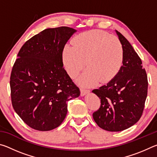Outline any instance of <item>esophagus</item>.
<instances>
[{
  "mask_svg": "<svg viewBox=\"0 0 157 157\" xmlns=\"http://www.w3.org/2000/svg\"><path fill=\"white\" fill-rule=\"evenodd\" d=\"M89 93H90L89 90L83 89H80V95H81V96H84V95H86L87 94H89Z\"/></svg>",
  "mask_w": 157,
  "mask_h": 157,
  "instance_id": "esophagus-1",
  "label": "esophagus"
}]
</instances>
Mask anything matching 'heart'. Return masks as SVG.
Wrapping results in <instances>:
<instances>
[{
    "label": "heart",
    "mask_w": 157,
    "mask_h": 157,
    "mask_svg": "<svg viewBox=\"0 0 157 157\" xmlns=\"http://www.w3.org/2000/svg\"><path fill=\"white\" fill-rule=\"evenodd\" d=\"M124 50L116 36L102 30H91L74 38L73 46L66 45L62 51L63 65L75 78L86 65L88 68L78 78L84 86L100 82L108 83L118 75L123 63Z\"/></svg>",
    "instance_id": "1"
}]
</instances>
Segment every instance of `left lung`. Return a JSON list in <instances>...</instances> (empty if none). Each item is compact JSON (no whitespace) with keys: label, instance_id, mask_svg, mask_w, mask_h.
I'll use <instances>...</instances> for the list:
<instances>
[{"label":"left lung","instance_id":"obj_1","mask_svg":"<svg viewBox=\"0 0 157 157\" xmlns=\"http://www.w3.org/2000/svg\"><path fill=\"white\" fill-rule=\"evenodd\" d=\"M124 50L121 71L112 80L93 90L101 105L93 113L100 128L121 132L134 125L140 119L147 94V77L141 59L123 34L116 30Z\"/></svg>","mask_w":157,"mask_h":157}]
</instances>
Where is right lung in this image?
I'll return each instance as SVG.
<instances>
[{
	"instance_id": "obj_1",
	"label": "right lung",
	"mask_w": 157,
	"mask_h": 157,
	"mask_svg": "<svg viewBox=\"0 0 157 157\" xmlns=\"http://www.w3.org/2000/svg\"><path fill=\"white\" fill-rule=\"evenodd\" d=\"M75 29L48 28L29 39L18 53L10 76L13 108L25 123L39 131L59 127L68 102L80 95L63 67L62 51Z\"/></svg>"
}]
</instances>
